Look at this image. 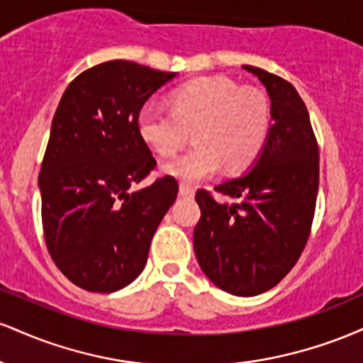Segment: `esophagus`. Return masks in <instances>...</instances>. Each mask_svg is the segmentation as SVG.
Listing matches in <instances>:
<instances>
[{
	"label": "esophagus",
	"instance_id": "1",
	"mask_svg": "<svg viewBox=\"0 0 363 363\" xmlns=\"http://www.w3.org/2000/svg\"><path fill=\"white\" fill-rule=\"evenodd\" d=\"M179 194L186 196V198H193L194 187L191 184H186V182H181V186H179Z\"/></svg>",
	"mask_w": 363,
	"mask_h": 363
}]
</instances>
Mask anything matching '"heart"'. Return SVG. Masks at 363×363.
<instances>
[{
	"label": "heart",
	"mask_w": 363,
	"mask_h": 363,
	"mask_svg": "<svg viewBox=\"0 0 363 363\" xmlns=\"http://www.w3.org/2000/svg\"><path fill=\"white\" fill-rule=\"evenodd\" d=\"M194 131L198 143L164 165L182 181L210 177L225 165L234 172L256 158L269 129V102L259 89L206 77L170 94V109L148 104L138 114L141 140L162 157L176 153Z\"/></svg>",
	"instance_id": "obj_1"
}]
</instances>
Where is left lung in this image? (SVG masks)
Here are the masks:
<instances>
[{
    "label": "left lung",
    "mask_w": 363,
    "mask_h": 363,
    "mask_svg": "<svg viewBox=\"0 0 363 363\" xmlns=\"http://www.w3.org/2000/svg\"><path fill=\"white\" fill-rule=\"evenodd\" d=\"M272 99V129L252 169L196 193L201 218L194 228L199 266L216 286L252 297L278 285L298 261L311 235L319 189V145L309 112L294 85L256 66Z\"/></svg>",
    "instance_id": "left-lung-1"
}]
</instances>
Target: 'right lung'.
I'll use <instances>...</instances> for the list:
<instances>
[{
  "instance_id": "add662e5",
  "label": "right lung",
  "mask_w": 363,
  "mask_h": 363,
  "mask_svg": "<svg viewBox=\"0 0 363 363\" xmlns=\"http://www.w3.org/2000/svg\"><path fill=\"white\" fill-rule=\"evenodd\" d=\"M174 77L133 61L101 62L57 104L39 174L44 239L60 272L83 290L111 294L135 280L176 201L172 176L129 191L157 165L138 114Z\"/></svg>"
}]
</instances>
